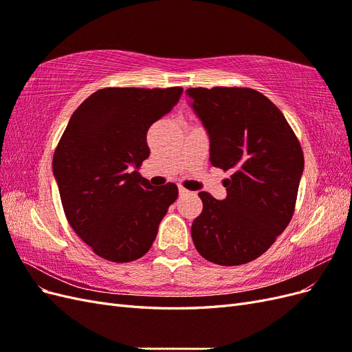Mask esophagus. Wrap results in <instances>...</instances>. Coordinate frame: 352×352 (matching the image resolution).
<instances>
[{"instance_id":"34e87169","label":"esophagus","mask_w":352,"mask_h":352,"mask_svg":"<svg viewBox=\"0 0 352 352\" xmlns=\"http://www.w3.org/2000/svg\"><path fill=\"white\" fill-rule=\"evenodd\" d=\"M179 195H180V197L188 195V190H186L185 188H182V186H179Z\"/></svg>"}]
</instances>
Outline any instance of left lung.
Wrapping results in <instances>:
<instances>
[{
	"mask_svg": "<svg viewBox=\"0 0 352 352\" xmlns=\"http://www.w3.org/2000/svg\"><path fill=\"white\" fill-rule=\"evenodd\" d=\"M186 95L210 135V162L230 170L228 197L199 192L190 235L219 265L258 258L289 225L304 170L300 141L282 111L251 88H189Z\"/></svg>",
	"mask_w": 352,
	"mask_h": 352,
	"instance_id": "left-lung-1",
	"label": "left lung"
}]
</instances>
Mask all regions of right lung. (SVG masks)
<instances>
[{
  "instance_id": "1",
  "label": "right lung",
  "mask_w": 352,
  "mask_h": 352,
  "mask_svg": "<svg viewBox=\"0 0 352 352\" xmlns=\"http://www.w3.org/2000/svg\"><path fill=\"white\" fill-rule=\"evenodd\" d=\"M184 89L104 88L70 117L52 158L72 229L101 258L129 263L150 251L177 186H151L138 170L150 155L146 132Z\"/></svg>"
}]
</instances>
